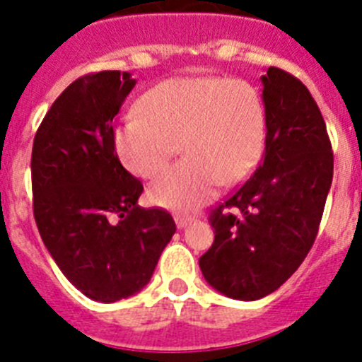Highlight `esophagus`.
Returning <instances> with one entry per match:
<instances>
[{"instance_id": "obj_1", "label": "esophagus", "mask_w": 362, "mask_h": 362, "mask_svg": "<svg viewBox=\"0 0 362 362\" xmlns=\"http://www.w3.org/2000/svg\"><path fill=\"white\" fill-rule=\"evenodd\" d=\"M190 221H192V217H188V216H175V225H177V228H185V226H187Z\"/></svg>"}]
</instances>
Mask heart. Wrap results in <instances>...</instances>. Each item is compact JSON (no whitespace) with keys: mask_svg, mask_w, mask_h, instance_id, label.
I'll list each match as a JSON object with an SVG mask.
<instances>
[{"mask_svg":"<svg viewBox=\"0 0 362 362\" xmlns=\"http://www.w3.org/2000/svg\"><path fill=\"white\" fill-rule=\"evenodd\" d=\"M114 130V148L130 174L150 179L175 153L183 161L148 188L153 204L197 209L221 183L245 181L263 158L267 116L250 83L226 78H172L152 86Z\"/></svg>","mask_w":362,"mask_h":362,"instance_id":"obj_1","label":"heart"}]
</instances>
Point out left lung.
<instances>
[{
    "mask_svg": "<svg viewBox=\"0 0 362 362\" xmlns=\"http://www.w3.org/2000/svg\"><path fill=\"white\" fill-rule=\"evenodd\" d=\"M263 83L264 158L210 214L214 245L199 267L223 296L276 292L312 248L334 177V152L317 103L292 74L270 66Z\"/></svg>",
    "mask_w": 362,
    "mask_h": 362,
    "instance_id": "left-lung-1",
    "label": "left lung"
}]
</instances>
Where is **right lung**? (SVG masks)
Here are the masks:
<instances>
[{"label":"right lung","mask_w":362,"mask_h":362,"mask_svg":"<svg viewBox=\"0 0 362 362\" xmlns=\"http://www.w3.org/2000/svg\"><path fill=\"white\" fill-rule=\"evenodd\" d=\"M136 79L103 70L70 83L32 146L34 219L47 250L90 299L116 303L148 284L175 233L163 209H141L143 185L124 170L114 127Z\"/></svg>","instance_id":"1"}]
</instances>
